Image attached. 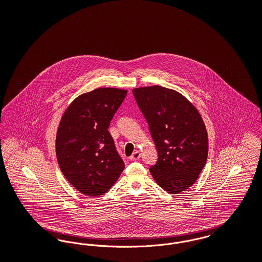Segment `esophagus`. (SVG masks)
<instances>
[{
	"label": "esophagus",
	"instance_id": "obj_1",
	"mask_svg": "<svg viewBox=\"0 0 262 262\" xmlns=\"http://www.w3.org/2000/svg\"><path fill=\"white\" fill-rule=\"evenodd\" d=\"M139 158H140V152L139 151H135L134 154L130 155V157H129V159L132 160V161H137V160H139Z\"/></svg>",
	"mask_w": 262,
	"mask_h": 262
}]
</instances>
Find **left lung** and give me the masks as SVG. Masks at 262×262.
Wrapping results in <instances>:
<instances>
[{
	"label": "left lung",
	"instance_id": "1",
	"mask_svg": "<svg viewBox=\"0 0 262 262\" xmlns=\"http://www.w3.org/2000/svg\"><path fill=\"white\" fill-rule=\"evenodd\" d=\"M133 94L158 154L149 167L154 180L170 194L184 191L195 183L208 157V135L199 112L180 93L161 86Z\"/></svg>",
	"mask_w": 262,
	"mask_h": 262
}]
</instances>
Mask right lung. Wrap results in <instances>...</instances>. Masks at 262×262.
I'll return each instance as SVG.
<instances>
[{
	"instance_id": "right-lung-1",
	"label": "right lung",
	"mask_w": 262,
	"mask_h": 262,
	"mask_svg": "<svg viewBox=\"0 0 262 262\" xmlns=\"http://www.w3.org/2000/svg\"><path fill=\"white\" fill-rule=\"evenodd\" d=\"M127 91L99 88L76 98L56 136V156L65 178L87 196L105 194L124 168L108 128Z\"/></svg>"
}]
</instances>
